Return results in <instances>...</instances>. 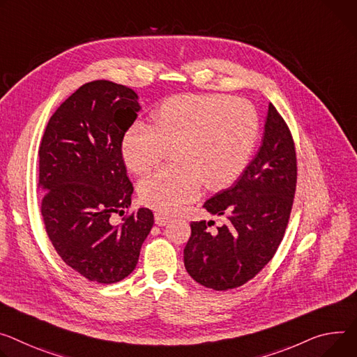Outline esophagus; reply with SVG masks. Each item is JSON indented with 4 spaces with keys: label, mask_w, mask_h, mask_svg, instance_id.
Here are the masks:
<instances>
[{
    "label": "esophagus",
    "mask_w": 357,
    "mask_h": 357,
    "mask_svg": "<svg viewBox=\"0 0 357 357\" xmlns=\"http://www.w3.org/2000/svg\"><path fill=\"white\" fill-rule=\"evenodd\" d=\"M171 220V218L169 216H167V215H164V213H155V223L158 225V226H165L168 222Z\"/></svg>",
    "instance_id": "34e87169"
}]
</instances>
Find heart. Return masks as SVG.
I'll return each mask as SVG.
<instances>
[{"label": "heart", "instance_id": "heart-1", "mask_svg": "<svg viewBox=\"0 0 357 357\" xmlns=\"http://www.w3.org/2000/svg\"><path fill=\"white\" fill-rule=\"evenodd\" d=\"M153 126L135 122L122 139V158L134 174L156 167L174 151L176 167L158 169L138 186L144 205L171 213L201 197L204 185L220 190L249 165L259 139V115L242 98L183 93L152 115Z\"/></svg>", "mask_w": 357, "mask_h": 357}]
</instances>
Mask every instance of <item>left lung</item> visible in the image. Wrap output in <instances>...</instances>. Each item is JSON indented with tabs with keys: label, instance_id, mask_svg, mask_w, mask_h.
<instances>
[{
	"label": "left lung",
	"instance_id": "8db88e82",
	"mask_svg": "<svg viewBox=\"0 0 357 357\" xmlns=\"http://www.w3.org/2000/svg\"><path fill=\"white\" fill-rule=\"evenodd\" d=\"M296 151L290 131L269 104L262 145L242 175L204 208L226 223L212 235L211 222L190 223L183 264L193 280L228 290L255 278L276 253L296 190Z\"/></svg>",
	"mask_w": 357,
	"mask_h": 357
}]
</instances>
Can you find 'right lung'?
Wrapping results in <instances>:
<instances>
[{"instance_id":"right-lung-1","label":"right lung","mask_w":357,"mask_h":357,"mask_svg":"<svg viewBox=\"0 0 357 357\" xmlns=\"http://www.w3.org/2000/svg\"><path fill=\"white\" fill-rule=\"evenodd\" d=\"M141 105L131 88L98 79L79 86L50 118L40 145L41 213L56 253L96 283L131 273L153 225L148 208L112 225L131 206L122 139Z\"/></svg>"}]
</instances>
